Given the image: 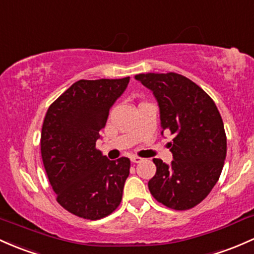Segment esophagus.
Here are the masks:
<instances>
[{
  "mask_svg": "<svg viewBox=\"0 0 254 254\" xmlns=\"http://www.w3.org/2000/svg\"><path fill=\"white\" fill-rule=\"evenodd\" d=\"M130 161H132L133 163H139L143 161V159H141V157H138V156H132L130 157Z\"/></svg>",
  "mask_w": 254,
  "mask_h": 254,
  "instance_id": "1",
  "label": "esophagus"
}]
</instances>
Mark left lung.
I'll list each match as a JSON object with an SVG mask.
<instances>
[{
    "label": "left lung",
    "mask_w": 254,
    "mask_h": 254,
    "mask_svg": "<svg viewBox=\"0 0 254 254\" xmlns=\"http://www.w3.org/2000/svg\"><path fill=\"white\" fill-rule=\"evenodd\" d=\"M152 92L160 108L161 128L173 134V161L154 159L156 174L148 187L168 208H192L211 192L222 173L226 137L222 116L201 87L176 72L134 76Z\"/></svg>",
    "instance_id": "obj_1"
}]
</instances>
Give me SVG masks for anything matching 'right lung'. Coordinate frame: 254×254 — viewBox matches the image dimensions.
Segmentation results:
<instances>
[{
  "label": "right lung",
  "instance_id": "add662e5",
  "mask_svg": "<svg viewBox=\"0 0 254 254\" xmlns=\"http://www.w3.org/2000/svg\"><path fill=\"white\" fill-rule=\"evenodd\" d=\"M128 82L129 77L77 81L48 108L43 121L41 155L57 201L84 219L106 217L122 200L130 161H110L95 143Z\"/></svg>",
  "mask_w": 254,
  "mask_h": 254
}]
</instances>
